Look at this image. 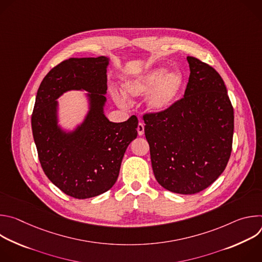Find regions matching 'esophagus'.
Wrapping results in <instances>:
<instances>
[{
    "instance_id": "esophagus-1",
    "label": "esophagus",
    "mask_w": 262,
    "mask_h": 262,
    "mask_svg": "<svg viewBox=\"0 0 262 262\" xmlns=\"http://www.w3.org/2000/svg\"><path fill=\"white\" fill-rule=\"evenodd\" d=\"M137 130H138L139 136H143V134H144V124H143L142 122H139L138 127H137Z\"/></svg>"
}]
</instances>
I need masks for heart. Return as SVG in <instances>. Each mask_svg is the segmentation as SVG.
Wrapping results in <instances>:
<instances>
[{"mask_svg": "<svg viewBox=\"0 0 262 262\" xmlns=\"http://www.w3.org/2000/svg\"><path fill=\"white\" fill-rule=\"evenodd\" d=\"M166 67H159L143 76L136 78L124 85V92L130 97H137L150 92L147 105L154 112H163L170 107L178 97L183 87V77L179 72L168 74ZM120 104H125V99L115 95Z\"/></svg>", "mask_w": 262, "mask_h": 262, "instance_id": "heart-1", "label": "heart"}]
</instances>
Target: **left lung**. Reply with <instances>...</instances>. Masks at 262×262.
Masks as SVG:
<instances>
[{
  "mask_svg": "<svg viewBox=\"0 0 262 262\" xmlns=\"http://www.w3.org/2000/svg\"><path fill=\"white\" fill-rule=\"evenodd\" d=\"M190 78L184 96L163 112L143 115L152 170L166 190L191 195L213 183L232 151L234 112L219 72L186 58Z\"/></svg>",
  "mask_w": 262,
  "mask_h": 262,
  "instance_id": "8db88e82",
  "label": "left lung"
}]
</instances>
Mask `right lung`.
Returning a JSON list of instances; mask_svg holds the SVG:
<instances>
[{
    "label": "right lung",
    "mask_w": 262,
    "mask_h": 262,
    "mask_svg": "<svg viewBox=\"0 0 262 262\" xmlns=\"http://www.w3.org/2000/svg\"><path fill=\"white\" fill-rule=\"evenodd\" d=\"M108 59L70 58L52 68L42 80L33 108V138L41 168L64 194L87 199L108 191L116 182L129 143L138 136V118L114 123L102 112ZM92 93V110L73 134L56 126L55 99L68 90Z\"/></svg>",
    "instance_id": "obj_1"
}]
</instances>
